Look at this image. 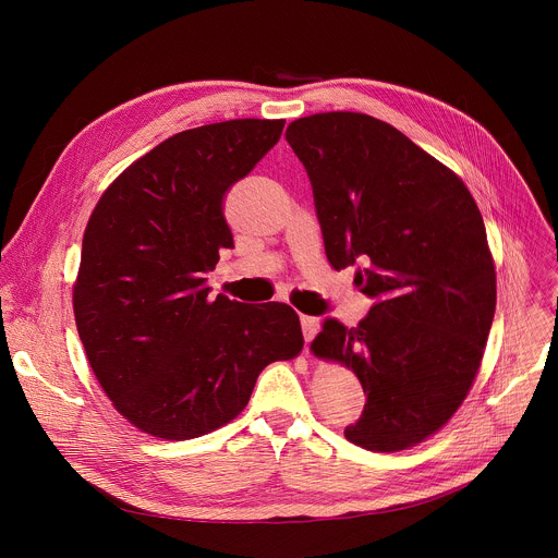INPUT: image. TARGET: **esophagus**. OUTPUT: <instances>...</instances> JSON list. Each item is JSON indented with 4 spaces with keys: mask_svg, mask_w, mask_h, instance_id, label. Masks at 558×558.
I'll return each mask as SVG.
<instances>
[{
    "mask_svg": "<svg viewBox=\"0 0 558 558\" xmlns=\"http://www.w3.org/2000/svg\"><path fill=\"white\" fill-rule=\"evenodd\" d=\"M300 325H302V336H304L306 342H311L317 336V331H320V320H317V317H311V315H302Z\"/></svg>",
    "mask_w": 558,
    "mask_h": 558,
    "instance_id": "34e87169",
    "label": "esophagus"
}]
</instances>
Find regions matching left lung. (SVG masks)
Listing matches in <instances>:
<instances>
[{
	"label": "left lung",
	"mask_w": 558,
	"mask_h": 558,
	"mask_svg": "<svg viewBox=\"0 0 558 558\" xmlns=\"http://www.w3.org/2000/svg\"><path fill=\"white\" fill-rule=\"evenodd\" d=\"M284 136L308 174L331 267L360 263L355 284L375 300L357 327L327 320L311 342L366 392L344 437L375 452L417 446L463 404L493 327L482 211L450 168L375 117L320 112Z\"/></svg>",
	"instance_id": "8db88e82"
}]
</instances>
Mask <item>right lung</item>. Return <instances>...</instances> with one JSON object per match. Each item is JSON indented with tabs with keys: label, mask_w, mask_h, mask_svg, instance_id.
I'll return each instance as SVG.
<instances>
[{
	"label": "right lung",
	"mask_w": 558,
	"mask_h": 558,
	"mask_svg": "<svg viewBox=\"0 0 558 558\" xmlns=\"http://www.w3.org/2000/svg\"><path fill=\"white\" fill-rule=\"evenodd\" d=\"M284 119H231L179 132L125 168L84 231L72 308L112 407L170 441L207 435L247 407L263 368L304 347L282 302L209 298L233 247L227 190L278 143Z\"/></svg>",
	"instance_id": "add662e5"
}]
</instances>
